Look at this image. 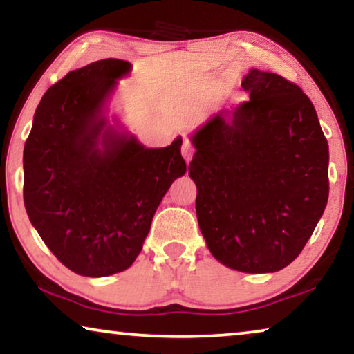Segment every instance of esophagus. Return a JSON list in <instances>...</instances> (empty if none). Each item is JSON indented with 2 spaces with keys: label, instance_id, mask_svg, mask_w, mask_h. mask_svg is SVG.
I'll use <instances>...</instances> for the list:
<instances>
[{
  "label": "esophagus",
  "instance_id": "1",
  "mask_svg": "<svg viewBox=\"0 0 354 354\" xmlns=\"http://www.w3.org/2000/svg\"><path fill=\"white\" fill-rule=\"evenodd\" d=\"M182 154H183V158L187 159V162L190 161V159L193 158V154H195V148H193L192 142L187 137H183V142H182Z\"/></svg>",
  "mask_w": 354,
  "mask_h": 354
}]
</instances>
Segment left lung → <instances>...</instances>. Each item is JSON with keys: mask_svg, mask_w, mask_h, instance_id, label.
<instances>
[{"mask_svg": "<svg viewBox=\"0 0 354 354\" xmlns=\"http://www.w3.org/2000/svg\"><path fill=\"white\" fill-rule=\"evenodd\" d=\"M250 100L193 135L188 174L212 256L248 274L298 258L328 200V145L311 100L282 75L251 69Z\"/></svg>", "mask_w": 354, "mask_h": 354, "instance_id": "8db88e82", "label": "left lung"}]
</instances>
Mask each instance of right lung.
<instances>
[{
	"label": "right lung",
	"instance_id": "1",
	"mask_svg": "<svg viewBox=\"0 0 354 354\" xmlns=\"http://www.w3.org/2000/svg\"><path fill=\"white\" fill-rule=\"evenodd\" d=\"M130 62L71 71L43 95L24 147V205L51 253L85 277L129 269L154 212L187 172L182 138L145 148L101 115Z\"/></svg>",
	"mask_w": 354,
	"mask_h": 354
}]
</instances>
